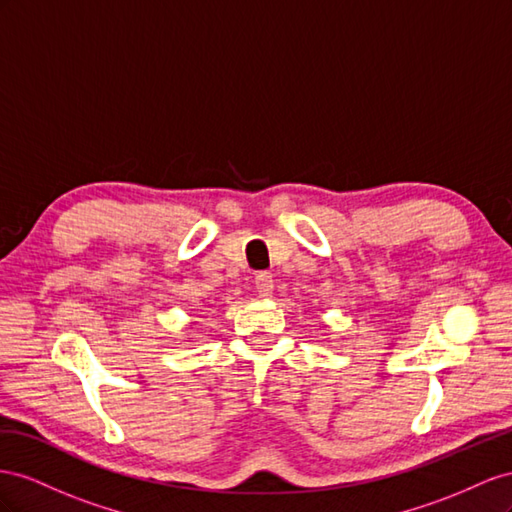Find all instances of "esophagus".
Masks as SVG:
<instances>
[{
	"label": "esophagus",
	"instance_id": "1",
	"mask_svg": "<svg viewBox=\"0 0 512 512\" xmlns=\"http://www.w3.org/2000/svg\"><path fill=\"white\" fill-rule=\"evenodd\" d=\"M272 287H274V281L270 272H259L255 276V289L259 291V296H270Z\"/></svg>",
	"mask_w": 512,
	"mask_h": 512
}]
</instances>
